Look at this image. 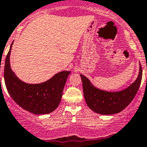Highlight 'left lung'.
Wrapping results in <instances>:
<instances>
[{
    "mask_svg": "<svg viewBox=\"0 0 147 147\" xmlns=\"http://www.w3.org/2000/svg\"><path fill=\"white\" fill-rule=\"evenodd\" d=\"M83 83V94L86 102L90 109L103 115L114 114L125 109L137 94L142 79V68L136 81L125 89L116 92L102 91L93 86L89 80L80 75Z\"/></svg>",
    "mask_w": 147,
    "mask_h": 147,
    "instance_id": "left-lung-1",
    "label": "left lung"
}]
</instances>
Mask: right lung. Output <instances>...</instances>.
Returning a JSON list of instances; mask_svg holds the SVG:
<instances>
[{"instance_id": "1", "label": "right lung", "mask_w": 147, "mask_h": 147, "mask_svg": "<svg viewBox=\"0 0 147 147\" xmlns=\"http://www.w3.org/2000/svg\"><path fill=\"white\" fill-rule=\"evenodd\" d=\"M11 46L12 44L5 61L3 75L6 88L11 98L21 108L34 114H47L55 111L60 103L70 72L62 71L39 84L24 83L18 79L10 67L9 56Z\"/></svg>"}]
</instances>
